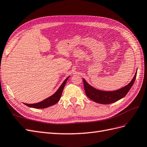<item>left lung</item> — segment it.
<instances>
[{
  "label": "left lung",
  "mask_w": 147,
  "mask_h": 147,
  "mask_svg": "<svg viewBox=\"0 0 147 147\" xmlns=\"http://www.w3.org/2000/svg\"><path fill=\"white\" fill-rule=\"evenodd\" d=\"M137 76V71L131 82L125 86L116 91H105L97 90L88 84L83 78L84 91L86 96L95 102L101 104H109L117 102L125 96L134 84Z\"/></svg>",
  "instance_id": "left-lung-1"
}]
</instances>
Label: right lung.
I'll use <instances>...</instances> for the list:
<instances>
[{"label":"right lung","mask_w":147,"mask_h":147,"mask_svg":"<svg viewBox=\"0 0 147 147\" xmlns=\"http://www.w3.org/2000/svg\"><path fill=\"white\" fill-rule=\"evenodd\" d=\"M69 77L70 76H69L64 81V82L62 83L60 87L58 88V90H57L52 96L48 97V98L44 99L41 102H38V103L30 104H25V103L24 104L26 105L29 107L34 108V109H45V108L48 107H50L51 105L56 104L57 102H58L59 100H60L66 82L67 81V80Z\"/></svg>","instance_id":"right-lung-1"}]
</instances>
